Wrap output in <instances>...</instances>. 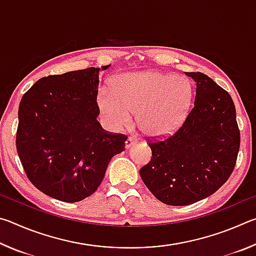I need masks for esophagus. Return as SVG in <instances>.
<instances>
[{
    "label": "esophagus",
    "mask_w": 256,
    "mask_h": 256,
    "mask_svg": "<svg viewBox=\"0 0 256 256\" xmlns=\"http://www.w3.org/2000/svg\"><path fill=\"white\" fill-rule=\"evenodd\" d=\"M136 144V141L134 140L133 138H128L126 141H125V149H130L131 146H133Z\"/></svg>",
    "instance_id": "34e87169"
}]
</instances>
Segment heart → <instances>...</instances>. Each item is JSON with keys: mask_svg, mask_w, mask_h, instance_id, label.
Returning a JSON list of instances; mask_svg holds the SVG:
<instances>
[{"mask_svg": "<svg viewBox=\"0 0 256 256\" xmlns=\"http://www.w3.org/2000/svg\"><path fill=\"white\" fill-rule=\"evenodd\" d=\"M193 102L190 82L172 73L158 71L120 73L112 88L102 86L96 96L99 115L114 131L128 128L133 114L138 126L150 138L177 131L188 118Z\"/></svg>", "mask_w": 256, "mask_h": 256, "instance_id": "heart-1", "label": "heart"}]
</instances>
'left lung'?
Segmentation results:
<instances>
[{
    "label": "left lung",
    "mask_w": 256,
    "mask_h": 256,
    "mask_svg": "<svg viewBox=\"0 0 256 256\" xmlns=\"http://www.w3.org/2000/svg\"><path fill=\"white\" fill-rule=\"evenodd\" d=\"M196 84L193 110L174 136L152 142L151 162L140 170L150 192L168 206L203 200L226 183L240 150L234 102L201 72H185Z\"/></svg>",
    "instance_id": "left-lung-1"
}]
</instances>
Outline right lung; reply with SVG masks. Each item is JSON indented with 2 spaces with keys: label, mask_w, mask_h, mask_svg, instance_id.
<instances>
[{
  "label": "right lung",
  "mask_w": 256,
  "mask_h": 256,
  "mask_svg": "<svg viewBox=\"0 0 256 256\" xmlns=\"http://www.w3.org/2000/svg\"><path fill=\"white\" fill-rule=\"evenodd\" d=\"M89 68L38 80L18 112L16 150L34 186L56 200L78 202L94 193L126 136L98 123L99 71Z\"/></svg>",
  "instance_id": "1"
}]
</instances>
